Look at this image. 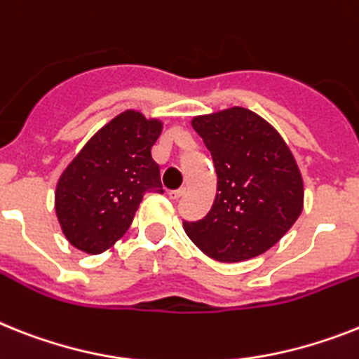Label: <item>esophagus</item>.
Instances as JSON below:
<instances>
[{
	"label": "esophagus",
	"mask_w": 359,
	"mask_h": 359,
	"mask_svg": "<svg viewBox=\"0 0 359 359\" xmlns=\"http://www.w3.org/2000/svg\"><path fill=\"white\" fill-rule=\"evenodd\" d=\"M185 192H187V189L185 187H182V189H177V191L168 192V198H170V200H180V198L185 196Z\"/></svg>",
	"instance_id": "obj_1"
}]
</instances>
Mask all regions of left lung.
I'll list each match as a JSON object with an SVG mask.
<instances>
[{"label":"left lung","instance_id":"1","mask_svg":"<svg viewBox=\"0 0 359 359\" xmlns=\"http://www.w3.org/2000/svg\"><path fill=\"white\" fill-rule=\"evenodd\" d=\"M215 163L216 198L187 236L207 257L242 262L288 233L303 211V177L280 133L251 109H222L192 119Z\"/></svg>","mask_w":359,"mask_h":359}]
</instances>
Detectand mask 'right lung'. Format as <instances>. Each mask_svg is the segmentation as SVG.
I'll use <instances>...</instances> for the list:
<instances>
[{"label": "right lung", "mask_w": 359, "mask_h": 359, "mask_svg": "<svg viewBox=\"0 0 359 359\" xmlns=\"http://www.w3.org/2000/svg\"><path fill=\"white\" fill-rule=\"evenodd\" d=\"M163 123L126 109L95 133L56 183L55 209L76 250L99 255L128 231L144 192H163L152 159Z\"/></svg>", "instance_id": "add662e5"}]
</instances>
